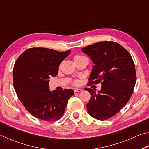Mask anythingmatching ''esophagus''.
I'll use <instances>...</instances> for the list:
<instances>
[{
    "label": "esophagus",
    "instance_id": "34e87169",
    "mask_svg": "<svg viewBox=\"0 0 149 149\" xmlns=\"http://www.w3.org/2000/svg\"><path fill=\"white\" fill-rule=\"evenodd\" d=\"M82 91L81 89H74V92H75V93L80 92V91Z\"/></svg>",
    "mask_w": 149,
    "mask_h": 149
}]
</instances>
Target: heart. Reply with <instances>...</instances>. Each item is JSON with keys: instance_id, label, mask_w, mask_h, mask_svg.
Listing matches in <instances>:
<instances>
[{"instance_id": "1", "label": "heart", "mask_w": 149, "mask_h": 149, "mask_svg": "<svg viewBox=\"0 0 149 149\" xmlns=\"http://www.w3.org/2000/svg\"><path fill=\"white\" fill-rule=\"evenodd\" d=\"M81 56H80V55H77V56H75V58H74V59H75V58H79V57H81ZM78 83H79V81H75L74 82V84H75V85H77V84H78Z\"/></svg>"}]
</instances>
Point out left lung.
I'll use <instances>...</instances> for the list:
<instances>
[{"mask_svg": "<svg viewBox=\"0 0 149 149\" xmlns=\"http://www.w3.org/2000/svg\"><path fill=\"white\" fill-rule=\"evenodd\" d=\"M81 50L95 64L88 84L102 81L98 93L85 89L91 94L87 111L97 120L109 119L125 107L133 94L137 79L134 62L129 52L116 42H97Z\"/></svg>", "mask_w": 149, "mask_h": 149, "instance_id": "1", "label": "left lung"}]
</instances>
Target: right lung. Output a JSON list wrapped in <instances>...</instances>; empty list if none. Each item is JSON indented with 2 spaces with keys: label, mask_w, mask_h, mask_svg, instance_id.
I'll return each instance as SVG.
<instances>
[{
  "label": "right lung",
  "mask_w": 149,
  "mask_h": 149,
  "mask_svg": "<svg viewBox=\"0 0 149 149\" xmlns=\"http://www.w3.org/2000/svg\"><path fill=\"white\" fill-rule=\"evenodd\" d=\"M71 50L59 52L46 48H30L16 60L13 84L17 97L30 114L40 120L52 122L64 113L72 89H49V79L58 72L59 65Z\"/></svg>",
  "instance_id": "add662e5"
}]
</instances>
